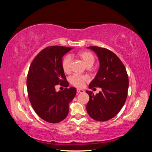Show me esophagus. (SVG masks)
Masks as SVG:
<instances>
[{
    "label": "esophagus",
    "mask_w": 152,
    "mask_h": 152,
    "mask_svg": "<svg viewBox=\"0 0 152 152\" xmlns=\"http://www.w3.org/2000/svg\"><path fill=\"white\" fill-rule=\"evenodd\" d=\"M84 91L82 89H77V92L78 93H82V92H84Z\"/></svg>",
    "instance_id": "esophagus-1"
}]
</instances>
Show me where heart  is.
Here are the masks:
<instances>
[{
    "label": "heart",
    "instance_id": "heart-1",
    "mask_svg": "<svg viewBox=\"0 0 152 152\" xmlns=\"http://www.w3.org/2000/svg\"><path fill=\"white\" fill-rule=\"evenodd\" d=\"M78 56L81 59L87 68L92 67L95 61V58L91 52L88 51H82L78 53ZM72 57L70 55H66L61 60V68L65 73H69L70 71ZM88 77L74 74L70 78V82L73 86L80 88L84 86L85 82L88 80Z\"/></svg>",
    "mask_w": 152,
    "mask_h": 152
}]
</instances>
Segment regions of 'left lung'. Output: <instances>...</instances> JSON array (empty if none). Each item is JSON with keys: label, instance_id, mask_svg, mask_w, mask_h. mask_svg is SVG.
<instances>
[{"label": "left lung", "instance_id": "left-lung-1", "mask_svg": "<svg viewBox=\"0 0 152 152\" xmlns=\"http://www.w3.org/2000/svg\"><path fill=\"white\" fill-rule=\"evenodd\" d=\"M99 58L100 66L89 88L100 87L96 95L86 91L90 99L86 105L89 116L98 121H106L118 114L127 99L129 79L125 67L120 59L106 48L88 47Z\"/></svg>", "mask_w": 152, "mask_h": 152}]
</instances>
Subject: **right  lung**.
I'll return each instance as SVG.
<instances>
[{"instance_id":"right-lung-1","label":"right lung","mask_w":152,"mask_h":152,"mask_svg":"<svg viewBox=\"0 0 152 152\" xmlns=\"http://www.w3.org/2000/svg\"><path fill=\"white\" fill-rule=\"evenodd\" d=\"M73 48L50 46L33 60L27 74V88L29 101L40 118L48 123L63 121L69 112L68 104L76 94L74 87L56 92L58 84L68 87L61 68L63 56Z\"/></svg>"}]
</instances>
